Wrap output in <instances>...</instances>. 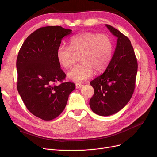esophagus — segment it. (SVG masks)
<instances>
[{"label":"esophagus","instance_id":"obj_1","mask_svg":"<svg viewBox=\"0 0 157 157\" xmlns=\"http://www.w3.org/2000/svg\"><path fill=\"white\" fill-rule=\"evenodd\" d=\"M83 85H82V84H79V83H77L76 85V88H82V87H83Z\"/></svg>","mask_w":157,"mask_h":157}]
</instances>
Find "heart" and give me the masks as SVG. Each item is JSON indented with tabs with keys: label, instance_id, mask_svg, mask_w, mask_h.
Masks as SVG:
<instances>
[{
	"label": "heart",
	"instance_id": "obj_1",
	"mask_svg": "<svg viewBox=\"0 0 157 157\" xmlns=\"http://www.w3.org/2000/svg\"><path fill=\"white\" fill-rule=\"evenodd\" d=\"M112 50L111 40L108 36L86 32L72 37L69 46L60 45L56 55L60 64L69 69L76 62L75 54H81V63L69 72L67 76L71 80L81 82L91 77L94 71L98 73L106 68Z\"/></svg>",
	"mask_w": 157,
	"mask_h": 157
}]
</instances>
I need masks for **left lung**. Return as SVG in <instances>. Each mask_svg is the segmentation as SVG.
I'll use <instances>...</instances> for the list:
<instances>
[{"label": "left lung", "mask_w": 157, "mask_h": 157, "mask_svg": "<svg viewBox=\"0 0 157 157\" xmlns=\"http://www.w3.org/2000/svg\"><path fill=\"white\" fill-rule=\"evenodd\" d=\"M117 37L114 55L102 75L90 82L94 94L90 106L95 114L109 116L123 109L134 93L137 62L129 39L109 25H105Z\"/></svg>", "instance_id": "1"}]
</instances>
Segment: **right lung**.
I'll list each match as a JSON object with an SVG mask.
<instances>
[{
  "mask_svg": "<svg viewBox=\"0 0 157 157\" xmlns=\"http://www.w3.org/2000/svg\"><path fill=\"white\" fill-rule=\"evenodd\" d=\"M72 30L60 26L37 29L23 43L16 60L17 89L28 110L43 120L59 117L76 85L65 82L56 50ZM57 82L61 84L55 85Z\"/></svg>",
  "mask_w": 157,
  "mask_h": 157,
  "instance_id": "1",
  "label": "right lung"
}]
</instances>
